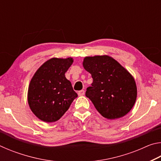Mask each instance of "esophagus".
Here are the masks:
<instances>
[{
	"label": "esophagus",
	"mask_w": 161,
	"mask_h": 161,
	"mask_svg": "<svg viewBox=\"0 0 161 161\" xmlns=\"http://www.w3.org/2000/svg\"><path fill=\"white\" fill-rule=\"evenodd\" d=\"M84 94V90H81L78 92V95L79 96H83Z\"/></svg>",
	"instance_id": "1"
}]
</instances>
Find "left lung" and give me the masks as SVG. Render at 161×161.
I'll list each match as a JSON object with an SVG mask.
<instances>
[{
	"instance_id": "obj_1",
	"label": "left lung",
	"mask_w": 161,
	"mask_h": 161,
	"mask_svg": "<svg viewBox=\"0 0 161 161\" xmlns=\"http://www.w3.org/2000/svg\"><path fill=\"white\" fill-rule=\"evenodd\" d=\"M82 64L93 79L86 97L101 115L111 120L126 115L137 97L136 81L129 71L108 55L86 57Z\"/></svg>"
}]
</instances>
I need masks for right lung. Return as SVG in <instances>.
Returning a JSON list of instances; mask_svg holds the SVG:
<instances>
[{"instance_id":"right-lung-1","label":"right lung","mask_w":161,"mask_h":161,"mask_svg":"<svg viewBox=\"0 0 161 161\" xmlns=\"http://www.w3.org/2000/svg\"><path fill=\"white\" fill-rule=\"evenodd\" d=\"M73 58H53L39 67L29 84L28 102L35 116L47 123L58 121L77 94L65 77Z\"/></svg>"}]
</instances>
